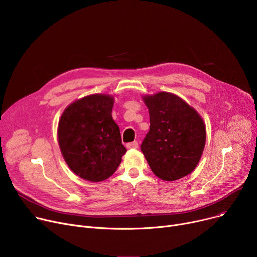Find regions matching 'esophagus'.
Returning <instances> with one entry per match:
<instances>
[{"label": "esophagus", "instance_id": "34e87169", "mask_svg": "<svg viewBox=\"0 0 257 257\" xmlns=\"http://www.w3.org/2000/svg\"><path fill=\"white\" fill-rule=\"evenodd\" d=\"M126 147H127V148H137V147H138V142H137V141L130 142V143L126 144Z\"/></svg>", "mask_w": 257, "mask_h": 257}]
</instances>
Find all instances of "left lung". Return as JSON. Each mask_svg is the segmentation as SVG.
Masks as SVG:
<instances>
[{
    "instance_id": "1",
    "label": "left lung",
    "mask_w": 257,
    "mask_h": 257,
    "mask_svg": "<svg viewBox=\"0 0 257 257\" xmlns=\"http://www.w3.org/2000/svg\"><path fill=\"white\" fill-rule=\"evenodd\" d=\"M150 127L141 150L150 169L161 179L173 182L190 174L202 156L205 125L182 98L168 92L146 95Z\"/></svg>"
}]
</instances>
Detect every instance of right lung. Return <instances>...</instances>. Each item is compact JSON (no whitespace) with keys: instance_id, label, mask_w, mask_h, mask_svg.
<instances>
[{"instance_id":"add662e5","label":"right lung","mask_w":257,"mask_h":257,"mask_svg":"<svg viewBox=\"0 0 257 257\" xmlns=\"http://www.w3.org/2000/svg\"><path fill=\"white\" fill-rule=\"evenodd\" d=\"M113 105L111 95H89L69 104L59 121L58 142L65 162L93 183L110 177L126 153L112 117Z\"/></svg>"}]
</instances>
